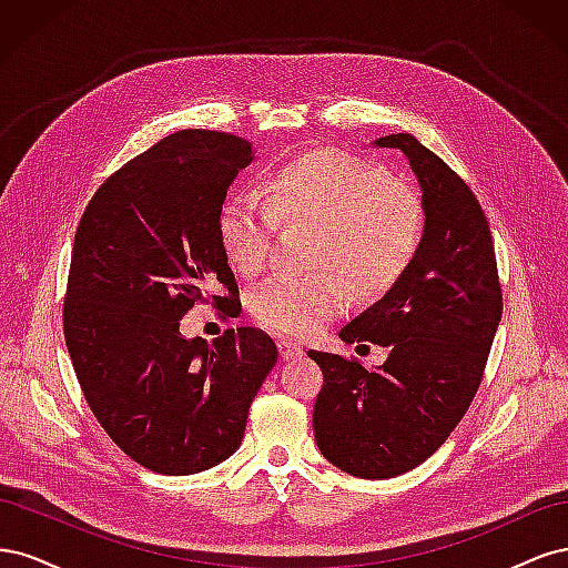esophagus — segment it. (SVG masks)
<instances>
[{
  "label": "esophagus",
  "mask_w": 568,
  "mask_h": 568,
  "mask_svg": "<svg viewBox=\"0 0 568 568\" xmlns=\"http://www.w3.org/2000/svg\"><path fill=\"white\" fill-rule=\"evenodd\" d=\"M277 348H280L282 359H298V357H303V348L296 346V343L288 341V338H277Z\"/></svg>",
  "instance_id": "34e87169"
}]
</instances>
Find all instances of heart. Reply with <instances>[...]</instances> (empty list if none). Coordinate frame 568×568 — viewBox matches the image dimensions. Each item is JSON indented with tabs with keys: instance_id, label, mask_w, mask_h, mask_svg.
<instances>
[{
	"instance_id": "heart-1",
	"label": "heart",
	"mask_w": 568,
	"mask_h": 568,
	"mask_svg": "<svg viewBox=\"0 0 568 568\" xmlns=\"http://www.w3.org/2000/svg\"><path fill=\"white\" fill-rule=\"evenodd\" d=\"M277 222H311L307 263L326 270L267 280L248 311L265 329L311 338L346 301L335 275L357 296L384 294L415 263L426 217L419 196L382 168L348 151L315 149L272 168L261 196L234 192L222 201L215 230L234 272L253 277L267 265Z\"/></svg>"
}]
</instances>
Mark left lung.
Instances as JSON below:
<instances>
[{
	"label": "left lung",
	"instance_id": "8db88e82",
	"mask_svg": "<svg viewBox=\"0 0 568 568\" xmlns=\"http://www.w3.org/2000/svg\"><path fill=\"white\" fill-rule=\"evenodd\" d=\"M400 149L422 186L424 242L388 294L341 329L376 343L386 363L307 351L324 374L313 426L320 453L359 478H393L432 457L467 415L503 317L493 236L478 199L415 136L376 140Z\"/></svg>",
	"mask_w": 568,
	"mask_h": 568
}]
</instances>
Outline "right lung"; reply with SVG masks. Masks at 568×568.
<instances>
[{
    "label": "right lung",
    "mask_w": 568,
    "mask_h": 568,
    "mask_svg": "<svg viewBox=\"0 0 568 568\" xmlns=\"http://www.w3.org/2000/svg\"><path fill=\"white\" fill-rule=\"evenodd\" d=\"M251 142L180 130L118 168L84 209L63 298V336L84 400L142 467L184 476L236 453L277 363L255 326L184 338L194 305L242 311L215 220Z\"/></svg>",
    "instance_id": "obj_1"
}]
</instances>
